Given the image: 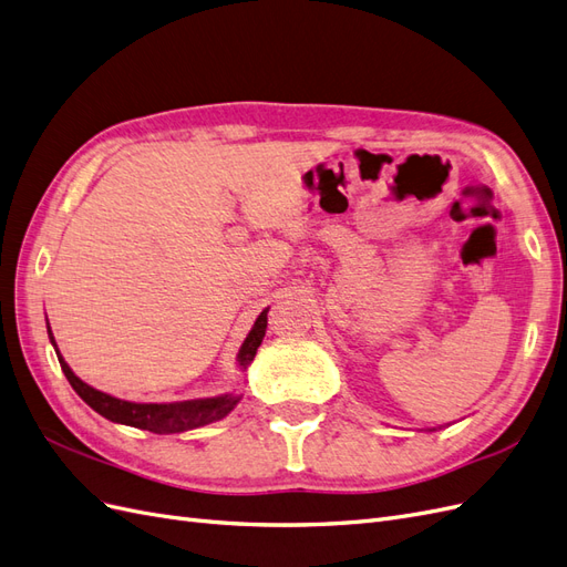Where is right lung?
Returning <instances> with one entry per match:
<instances>
[{"mask_svg": "<svg viewBox=\"0 0 567 567\" xmlns=\"http://www.w3.org/2000/svg\"><path fill=\"white\" fill-rule=\"evenodd\" d=\"M267 312L265 310L260 317H257L252 331L244 340L241 352H238V364L244 369L252 362V357L260 348V342L267 331ZM49 338L54 342V336H51V329L47 326ZM59 354V350H56ZM59 364L65 373L68 383L73 385V390L80 394V398L87 402L96 414H101L109 421L115 423H125L132 427H142V431H151L158 435H169V433H184V431H194V427L208 425L213 421L225 419L229 411L238 404V394H221V398H208V400H192V402H175V404H136V402H125L111 398V394L94 390L92 385L82 383L78 375L71 371L63 362V357H59Z\"/></svg>", "mask_w": 567, "mask_h": 567, "instance_id": "1", "label": "right lung"}]
</instances>
